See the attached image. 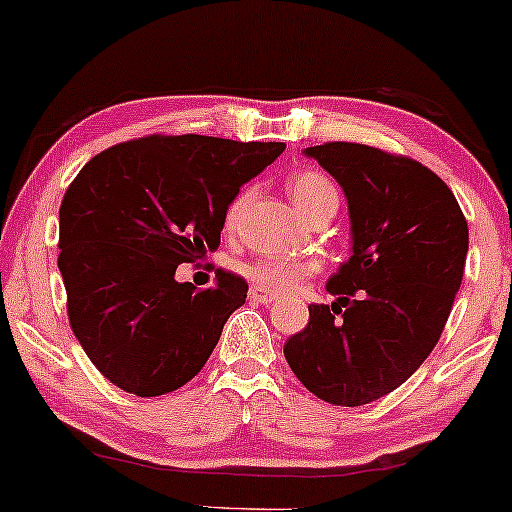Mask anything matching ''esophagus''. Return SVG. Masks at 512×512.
<instances>
[{"instance_id":"obj_1","label":"esophagus","mask_w":512,"mask_h":512,"mask_svg":"<svg viewBox=\"0 0 512 512\" xmlns=\"http://www.w3.org/2000/svg\"><path fill=\"white\" fill-rule=\"evenodd\" d=\"M249 299L256 301V304H273V301L280 299V296H277L275 292H270V289H266V287L256 285L249 289Z\"/></svg>"}]
</instances>
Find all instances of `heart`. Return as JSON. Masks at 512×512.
<instances>
[{
    "instance_id": "1",
    "label": "heart",
    "mask_w": 512,
    "mask_h": 512,
    "mask_svg": "<svg viewBox=\"0 0 512 512\" xmlns=\"http://www.w3.org/2000/svg\"><path fill=\"white\" fill-rule=\"evenodd\" d=\"M289 197L299 211L304 213L306 218H311L315 211L320 208L337 204V189H334L332 180L327 175L318 173V170H301V173H294L287 182ZM251 192L244 189L239 192L232 204L227 206L225 213V223L227 227H232L242 216V211L246 208V201H249ZM315 263L311 258H287V256H261L256 261L246 263L242 270L246 277L256 282V285L266 287V289H275V292H289V289L299 287V282L304 277L315 273Z\"/></svg>"
}]
</instances>
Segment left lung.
<instances>
[{"label":"left lung","instance_id":"obj_1","mask_svg":"<svg viewBox=\"0 0 512 512\" xmlns=\"http://www.w3.org/2000/svg\"><path fill=\"white\" fill-rule=\"evenodd\" d=\"M304 154L344 189L351 256L327 280L332 306H308L285 358L318 399L363 406L401 387L437 346L463 280L468 220L418 161L351 142Z\"/></svg>","mask_w":512,"mask_h":512}]
</instances>
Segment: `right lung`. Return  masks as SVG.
<instances>
[{"instance_id": "add662e5", "label": "right lung", "mask_w": 512, "mask_h": 512, "mask_svg": "<svg viewBox=\"0 0 512 512\" xmlns=\"http://www.w3.org/2000/svg\"><path fill=\"white\" fill-rule=\"evenodd\" d=\"M285 147L149 135L80 170L61 201L59 270L73 334L106 380L161 396L204 368L249 285L216 270V285L197 292L175 270L218 249L239 187Z\"/></svg>"}]
</instances>
